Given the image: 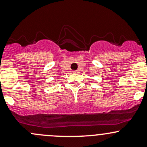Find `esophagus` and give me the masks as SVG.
Instances as JSON below:
<instances>
[{
  "label": "esophagus",
  "mask_w": 147,
  "mask_h": 147,
  "mask_svg": "<svg viewBox=\"0 0 147 147\" xmlns=\"http://www.w3.org/2000/svg\"><path fill=\"white\" fill-rule=\"evenodd\" d=\"M74 73H75V74H78V72H79V70H76V71H74Z\"/></svg>",
  "instance_id": "obj_1"
}]
</instances>
